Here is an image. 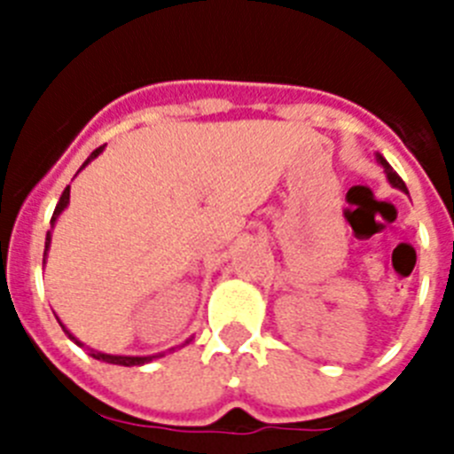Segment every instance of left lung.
<instances>
[{
  "mask_svg": "<svg viewBox=\"0 0 454 454\" xmlns=\"http://www.w3.org/2000/svg\"><path fill=\"white\" fill-rule=\"evenodd\" d=\"M375 159H377V163H380V166L384 168V175H387L388 184H391L393 188H400V191H403V192H407V195H409V191H407V186H404V182H403V179L398 177V175H395V172H393V168L388 166V161H387V159H384L382 154H375Z\"/></svg>",
  "mask_w": 454,
  "mask_h": 454,
  "instance_id": "1",
  "label": "left lung"
}]
</instances>
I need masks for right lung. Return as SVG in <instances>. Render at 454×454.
<instances>
[{
	"instance_id": "1",
	"label": "right lung",
	"mask_w": 454,
	"mask_h": 454,
	"mask_svg": "<svg viewBox=\"0 0 454 454\" xmlns=\"http://www.w3.org/2000/svg\"><path fill=\"white\" fill-rule=\"evenodd\" d=\"M104 147H106V145L98 147V150L92 152V154L88 156V159H86V161H83V166L79 168V170H83V168H86L88 163L92 161V159H98V156L104 152ZM67 204H70V186H67L66 191H63L61 200H59V204H56L54 215H51V230H54V224H56V220H59V215H61L63 211H66V208H67ZM51 230L47 231V239H45V259H43V263L47 262V252H50V246H51ZM59 325H61V327H63V332H66V334H67V339L74 340V343H77L79 348H86V346H83V343H82V340L77 339V336H74L70 330H67V327L61 323V320H59ZM191 340H192V336H191V339L184 340L182 348L186 346V343H191ZM86 350H88V355L92 356V359H98V362H104V364H114V366H143V364H150L152 359H159V356H163V352H159V355H150V356H134V355H108V352L92 350V348H86ZM172 350H175V348H172Z\"/></svg>"
}]
</instances>
